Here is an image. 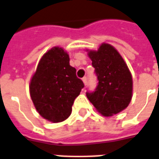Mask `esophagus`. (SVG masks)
Returning a JSON list of instances; mask_svg holds the SVG:
<instances>
[{"instance_id":"obj_1","label":"esophagus","mask_w":159,"mask_h":159,"mask_svg":"<svg viewBox=\"0 0 159 159\" xmlns=\"http://www.w3.org/2000/svg\"><path fill=\"white\" fill-rule=\"evenodd\" d=\"M82 80H83V83H84V84H87V78H86V77H84V78L82 79Z\"/></svg>"}]
</instances>
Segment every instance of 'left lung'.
Masks as SVG:
<instances>
[{
  "instance_id": "1",
  "label": "left lung",
  "mask_w": 159,
  "mask_h": 159,
  "mask_svg": "<svg viewBox=\"0 0 159 159\" xmlns=\"http://www.w3.org/2000/svg\"><path fill=\"white\" fill-rule=\"evenodd\" d=\"M98 78L95 92L87 98L98 112L111 116L128 107L132 97V77L126 62L111 44H101L97 50L86 49Z\"/></svg>"
}]
</instances>
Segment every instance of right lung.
Returning a JSON list of instances; mask_svg holds the SVG:
<instances>
[{
  "mask_svg": "<svg viewBox=\"0 0 159 159\" xmlns=\"http://www.w3.org/2000/svg\"><path fill=\"white\" fill-rule=\"evenodd\" d=\"M83 87L76 70L70 65L68 52L63 48L53 47L39 60L30 80V96L39 115L57 123L70 116Z\"/></svg>",
  "mask_w": 159,
  "mask_h": 159,
  "instance_id": "1",
  "label": "right lung"
}]
</instances>
